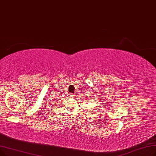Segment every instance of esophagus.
<instances>
[{
  "mask_svg": "<svg viewBox=\"0 0 156 156\" xmlns=\"http://www.w3.org/2000/svg\"><path fill=\"white\" fill-rule=\"evenodd\" d=\"M69 96H70V98H73V94L70 93V94H69Z\"/></svg>",
  "mask_w": 156,
  "mask_h": 156,
  "instance_id": "esophagus-1",
  "label": "esophagus"
}]
</instances>
